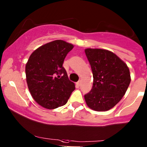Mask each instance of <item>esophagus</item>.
<instances>
[{"label": "esophagus", "mask_w": 147, "mask_h": 147, "mask_svg": "<svg viewBox=\"0 0 147 147\" xmlns=\"http://www.w3.org/2000/svg\"><path fill=\"white\" fill-rule=\"evenodd\" d=\"M81 84H82L81 80H80V81H78V82H77V86H80V85H81Z\"/></svg>", "instance_id": "esophagus-1"}]
</instances>
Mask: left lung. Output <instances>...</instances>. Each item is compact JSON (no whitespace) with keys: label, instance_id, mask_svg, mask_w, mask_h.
<instances>
[{"label":"left lung","instance_id":"1","mask_svg":"<svg viewBox=\"0 0 147 147\" xmlns=\"http://www.w3.org/2000/svg\"><path fill=\"white\" fill-rule=\"evenodd\" d=\"M85 54L93 77L92 89L84 96L87 106L97 112L109 110L122 99L131 81L128 65L107 49L88 48Z\"/></svg>","mask_w":147,"mask_h":147}]
</instances>
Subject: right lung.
Instances as JSON below:
<instances>
[{
    "label": "right lung",
    "instance_id": "right-lung-1",
    "mask_svg": "<svg viewBox=\"0 0 147 147\" xmlns=\"http://www.w3.org/2000/svg\"><path fill=\"white\" fill-rule=\"evenodd\" d=\"M73 47L70 43L57 40L42 45L30 54L26 64L27 85L32 97L42 107L53 109L64 105L75 89L63 67Z\"/></svg>",
    "mask_w": 147,
    "mask_h": 147
}]
</instances>
